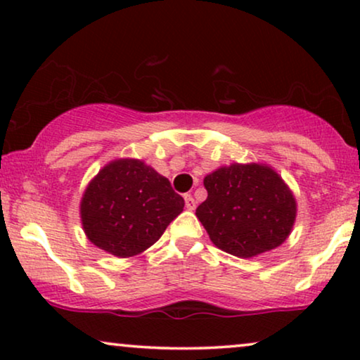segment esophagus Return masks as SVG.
Segmentation results:
<instances>
[{
  "instance_id": "34e87169",
  "label": "esophagus",
  "mask_w": 360,
  "mask_h": 360,
  "mask_svg": "<svg viewBox=\"0 0 360 360\" xmlns=\"http://www.w3.org/2000/svg\"><path fill=\"white\" fill-rule=\"evenodd\" d=\"M185 206H186V210H190V211L195 210L196 203H195L193 196H191V195H185Z\"/></svg>"
}]
</instances>
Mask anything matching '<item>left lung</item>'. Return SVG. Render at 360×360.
Listing matches in <instances>:
<instances>
[{
  "label": "left lung",
  "instance_id": "obj_1",
  "mask_svg": "<svg viewBox=\"0 0 360 360\" xmlns=\"http://www.w3.org/2000/svg\"><path fill=\"white\" fill-rule=\"evenodd\" d=\"M208 198L196 208L216 248L240 259L285 243L297 219V200L265 164H231L205 176Z\"/></svg>",
  "mask_w": 360,
  "mask_h": 360
}]
</instances>
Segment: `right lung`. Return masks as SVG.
<instances>
[{
  "label": "right lung",
  "mask_w": 360,
  "mask_h": 360,
  "mask_svg": "<svg viewBox=\"0 0 360 360\" xmlns=\"http://www.w3.org/2000/svg\"><path fill=\"white\" fill-rule=\"evenodd\" d=\"M184 206L169 179L144 160L116 159L83 191L80 218L91 244L124 259L155 244Z\"/></svg>",
  "instance_id": "add662e5"
}]
</instances>
